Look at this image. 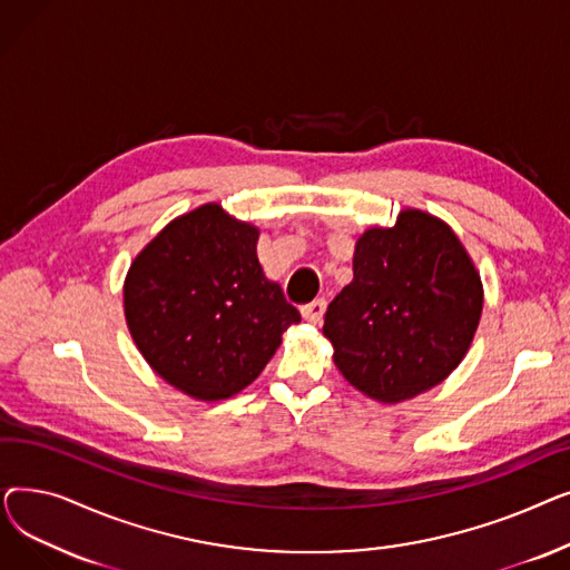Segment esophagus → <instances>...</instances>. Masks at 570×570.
Listing matches in <instances>:
<instances>
[{
  "instance_id": "34e87169",
  "label": "esophagus",
  "mask_w": 570,
  "mask_h": 570,
  "mask_svg": "<svg viewBox=\"0 0 570 570\" xmlns=\"http://www.w3.org/2000/svg\"><path fill=\"white\" fill-rule=\"evenodd\" d=\"M303 316H305V321H309V323H318L321 318H323V312H325V297H316V301H312V303H307V305H303Z\"/></svg>"
}]
</instances>
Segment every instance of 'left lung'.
Listing matches in <instances>:
<instances>
[{"label":"left lung","instance_id":"left-lung-1","mask_svg":"<svg viewBox=\"0 0 570 570\" xmlns=\"http://www.w3.org/2000/svg\"><path fill=\"white\" fill-rule=\"evenodd\" d=\"M481 312V277L455 233L404 209L393 228L357 239L353 282L327 305L323 335L351 385L395 404L460 365Z\"/></svg>","mask_w":570,"mask_h":570}]
</instances>
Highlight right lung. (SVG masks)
Returning a JSON list of instances; mask_svg holds the SVG:
<instances>
[{
	"label": "right lung",
	"mask_w": 570,
	"mask_h": 570,
	"mask_svg": "<svg viewBox=\"0 0 570 570\" xmlns=\"http://www.w3.org/2000/svg\"><path fill=\"white\" fill-rule=\"evenodd\" d=\"M258 230L215 203L168 224L125 284L131 337L161 379L205 402L247 387L301 323L256 256Z\"/></svg>",
	"instance_id": "add662e5"
}]
</instances>
